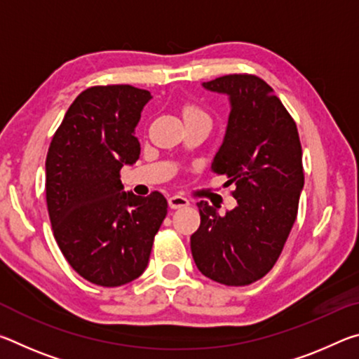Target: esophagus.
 I'll list each match as a JSON object with an SVG mask.
<instances>
[{"label":"esophagus","instance_id":"esophagus-1","mask_svg":"<svg viewBox=\"0 0 359 359\" xmlns=\"http://www.w3.org/2000/svg\"><path fill=\"white\" fill-rule=\"evenodd\" d=\"M168 203L171 209H180V208H187V205H190V201H188L187 198L180 196V194H174V196L168 199Z\"/></svg>","mask_w":359,"mask_h":359}]
</instances>
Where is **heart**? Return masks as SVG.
Wrapping results in <instances>:
<instances>
[{
	"instance_id": "1",
	"label": "heart",
	"mask_w": 359,
	"mask_h": 359,
	"mask_svg": "<svg viewBox=\"0 0 359 359\" xmlns=\"http://www.w3.org/2000/svg\"><path fill=\"white\" fill-rule=\"evenodd\" d=\"M196 115H205L201 109L193 106V104H188L184 107V118H188V117H196Z\"/></svg>"
}]
</instances>
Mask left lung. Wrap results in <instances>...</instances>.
I'll return each mask as SVG.
<instances>
[{
    "label": "left lung",
    "instance_id": "obj_1",
    "mask_svg": "<svg viewBox=\"0 0 359 359\" xmlns=\"http://www.w3.org/2000/svg\"><path fill=\"white\" fill-rule=\"evenodd\" d=\"M203 87L229 96L226 133L210 169L234 182L238 205L220 215L198 203L201 224L191 234V255L210 280L244 287L274 267L293 228L304 187L299 135L263 79L228 74Z\"/></svg>",
    "mask_w": 359,
    "mask_h": 359
}]
</instances>
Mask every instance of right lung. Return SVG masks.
I'll use <instances>...</instances> for the list:
<instances>
[{
	"instance_id": "right-lung-1",
	"label": "right lung",
	"mask_w": 359,
	"mask_h": 359,
	"mask_svg": "<svg viewBox=\"0 0 359 359\" xmlns=\"http://www.w3.org/2000/svg\"><path fill=\"white\" fill-rule=\"evenodd\" d=\"M151 95L96 85L77 96L46 158V199L60 250L79 276L101 287L135 280L149 264L168 201L123 191L120 169L141 154L135 128Z\"/></svg>"
}]
</instances>
